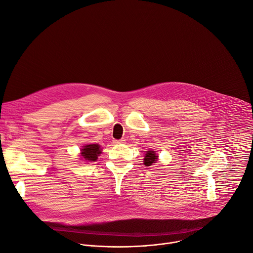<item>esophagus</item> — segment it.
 <instances>
[{
  "label": "esophagus",
  "mask_w": 253,
  "mask_h": 253,
  "mask_svg": "<svg viewBox=\"0 0 253 253\" xmlns=\"http://www.w3.org/2000/svg\"><path fill=\"white\" fill-rule=\"evenodd\" d=\"M126 140H125V138H122V139H119V140H115L114 142L116 143V144H120V143H124Z\"/></svg>",
  "instance_id": "obj_1"
}]
</instances>
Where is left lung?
Wrapping results in <instances>:
<instances>
[{
	"label": "left lung",
	"instance_id": "8db88e82",
	"mask_svg": "<svg viewBox=\"0 0 253 253\" xmlns=\"http://www.w3.org/2000/svg\"><path fill=\"white\" fill-rule=\"evenodd\" d=\"M158 159V156L155 154L154 151H148L145 154V158H144V165L145 166H151L152 164L156 163Z\"/></svg>",
	"mask_w": 253,
	"mask_h": 253
}]
</instances>
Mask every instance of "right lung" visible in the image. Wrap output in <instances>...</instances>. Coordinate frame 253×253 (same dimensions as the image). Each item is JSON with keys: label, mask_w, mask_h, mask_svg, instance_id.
<instances>
[{"label": "right lung", "mask_w": 253, "mask_h": 253, "mask_svg": "<svg viewBox=\"0 0 253 253\" xmlns=\"http://www.w3.org/2000/svg\"><path fill=\"white\" fill-rule=\"evenodd\" d=\"M101 153L100 145L98 144H89L84 146V149H82V156L87 161L94 162L97 160V156Z\"/></svg>", "instance_id": "1"}]
</instances>
